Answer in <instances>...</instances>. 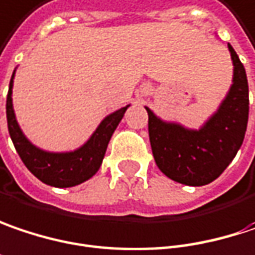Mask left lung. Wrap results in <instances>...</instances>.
Masks as SVG:
<instances>
[{"mask_svg": "<svg viewBox=\"0 0 255 255\" xmlns=\"http://www.w3.org/2000/svg\"><path fill=\"white\" fill-rule=\"evenodd\" d=\"M234 83L218 112L200 128L165 123L149 108V138L157 168L179 184H210L228 168L244 141L248 123V81L243 62L228 45Z\"/></svg>", "mask_w": 255, "mask_h": 255, "instance_id": "8db88e82", "label": "left lung"}]
</instances>
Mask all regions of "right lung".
Wrapping results in <instances>:
<instances>
[{
    "mask_svg": "<svg viewBox=\"0 0 255 255\" xmlns=\"http://www.w3.org/2000/svg\"><path fill=\"white\" fill-rule=\"evenodd\" d=\"M12 79H14V73L10 80L7 105H5L7 124H8V132L12 144L20 159L26 165V168L43 184L58 188L74 187L92 178L99 171L108 143L115 128L118 127L120 121L123 120L128 106H124L115 111L114 114L108 115L101 123V126L96 128L93 135L87 140V143L83 144L80 149L68 153H51V151L40 150L33 146L24 137V134L18 127L12 109Z\"/></svg>",
    "mask_w": 255,
    "mask_h": 255,
    "instance_id": "obj_1",
    "label": "right lung"
}]
</instances>
